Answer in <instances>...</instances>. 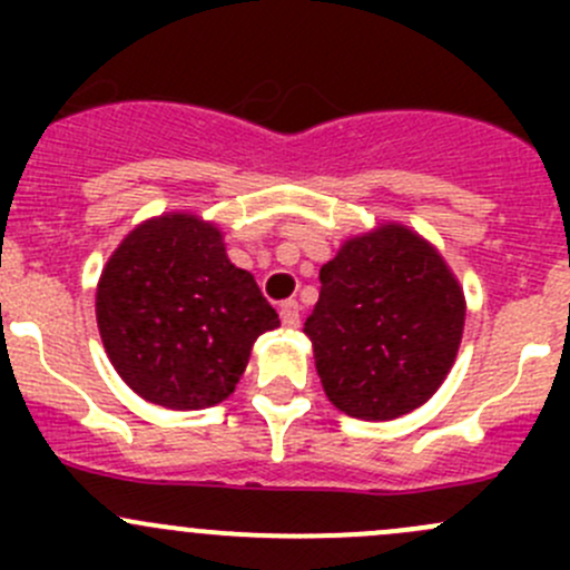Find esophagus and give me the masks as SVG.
Masks as SVG:
<instances>
[{
  "instance_id": "obj_1",
  "label": "esophagus",
  "mask_w": 570,
  "mask_h": 570,
  "mask_svg": "<svg viewBox=\"0 0 570 570\" xmlns=\"http://www.w3.org/2000/svg\"><path fill=\"white\" fill-rule=\"evenodd\" d=\"M281 322H284L286 327L301 325V306H297V301L281 303Z\"/></svg>"
}]
</instances>
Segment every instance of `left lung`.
Segmentation results:
<instances>
[{
    "label": "left lung",
    "instance_id": "1",
    "mask_svg": "<svg viewBox=\"0 0 570 570\" xmlns=\"http://www.w3.org/2000/svg\"><path fill=\"white\" fill-rule=\"evenodd\" d=\"M320 281L303 333L338 411L389 422L439 392L461 347L465 297L422 234L381 223L344 239Z\"/></svg>",
    "mask_w": 570,
    "mask_h": 570
}]
</instances>
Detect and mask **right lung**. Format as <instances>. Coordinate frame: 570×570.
<instances>
[{"instance_id": "add662e5", "label": "right lung", "mask_w": 570, "mask_h": 570, "mask_svg": "<svg viewBox=\"0 0 570 570\" xmlns=\"http://www.w3.org/2000/svg\"><path fill=\"white\" fill-rule=\"evenodd\" d=\"M96 322L120 381L170 411L226 400L253 342L281 325L220 228L193 212H165L120 239L96 286Z\"/></svg>"}]
</instances>
